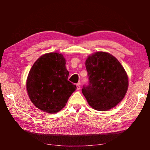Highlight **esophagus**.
<instances>
[{"label": "esophagus", "mask_w": 150, "mask_h": 150, "mask_svg": "<svg viewBox=\"0 0 150 150\" xmlns=\"http://www.w3.org/2000/svg\"><path fill=\"white\" fill-rule=\"evenodd\" d=\"M81 83H78L77 85H76V86H77V90H80V88H81Z\"/></svg>", "instance_id": "34e87169"}]
</instances>
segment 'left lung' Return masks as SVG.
Here are the masks:
<instances>
[{
  "label": "left lung",
  "instance_id": "8db88e82",
  "mask_svg": "<svg viewBox=\"0 0 150 150\" xmlns=\"http://www.w3.org/2000/svg\"><path fill=\"white\" fill-rule=\"evenodd\" d=\"M88 84L82 93L91 107L106 111L123 99L128 88V78L122 65L113 55L98 52L85 62Z\"/></svg>",
  "mask_w": 150,
  "mask_h": 150
}]
</instances>
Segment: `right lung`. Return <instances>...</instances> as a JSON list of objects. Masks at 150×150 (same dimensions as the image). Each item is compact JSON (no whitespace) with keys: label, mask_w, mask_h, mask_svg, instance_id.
<instances>
[{"label":"right lung","mask_w":150,"mask_h":150,"mask_svg":"<svg viewBox=\"0 0 150 150\" xmlns=\"http://www.w3.org/2000/svg\"><path fill=\"white\" fill-rule=\"evenodd\" d=\"M65 63L62 54L48 53L35 61L30 71L26 81L28 94L35 107L45 112L60 111L77 88L67 80L69 73Z\"/></svg>","instance_id":"add662e5"}]
</instances>
